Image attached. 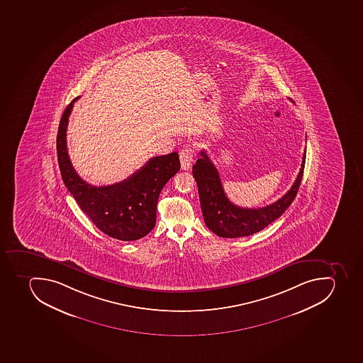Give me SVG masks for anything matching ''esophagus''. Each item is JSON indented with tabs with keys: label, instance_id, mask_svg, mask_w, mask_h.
Returning a JSON list of instances; mask_svg holds the SVG:
<instances>
[{
	"label": "esophagus",
	"instance_id": "34e87169",
	"mask_svg": "<svg viewBox=\"0 0 363 363\" xmlns=\"http://www.w3.org/2000/svg\"><path fill=\"white\" fill-rule=\"evenodd\" d=\"M194 161V150H192V147L184 146L183 150L180 152V164H182V169L183 170H189L192 165V162Z\"/></svg>",
	"mask_w": 363,
	"mask_h": 363
}]
</instances>
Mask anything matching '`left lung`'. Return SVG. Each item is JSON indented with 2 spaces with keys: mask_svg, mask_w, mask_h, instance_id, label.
I'll list each match as a JSON object with an SVG mask.
<instances>
[{
  "mask_svg": "<svg viewBox=\"0 0 363 363\" xmlns=\"http://www.w3.org/2000/svg\"><path fill=\"white\" fill-rule=\"evenodd\" d=\"M306 150L298 177L286 194L263 208L238 207L230 201L223 189L220 174L201 150V157L193 165V177L198 184L202 215L208 229L222 238H239L254 235L272 224L285 213L296 199L305 168Z\"/></svg>",
  "mask_w": 363,
  "mask_h": 363,
  "instance_id": "1",
  "label": "left lung"
}]
</instances>
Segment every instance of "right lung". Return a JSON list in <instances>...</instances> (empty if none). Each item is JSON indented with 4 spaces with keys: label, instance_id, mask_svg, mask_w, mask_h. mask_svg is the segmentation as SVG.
<instances>
[{
    "label": "right lung",
    "instance_id": "1",
    "mask_svg": "<svg viewBox=\"0 0 363 363\" xmlns=\"http://www.w3.org/2000/svg\"><path fill=\"white\" fill-rule=\"evenodd\" d=\"M78 99L65 108L58 126L56 146L62 179L100 231L117 240H138L155 226L160 193L180 169L178 152L152 157L121 183L100 187L86 183L71 164L67 147L69 116Z\"/></svg>",
    "mask_w": 363,
    "mask_h": 363
}]
</instances>
